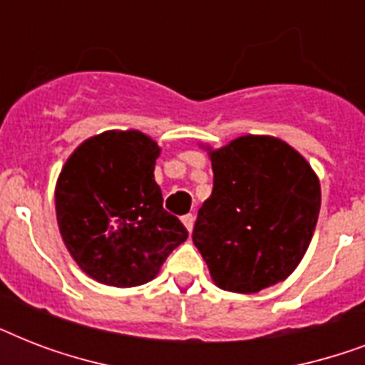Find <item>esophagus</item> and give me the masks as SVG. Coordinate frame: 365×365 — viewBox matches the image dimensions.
<instances>
[{"mask_svg":"<svg viewBox=\"0 0 365 365\" xmlns=\"http://www.w3.org/2000/svg\"><path fill=\"white\" fill-rule=\"evenodd\" d=\"M182 223L185 225V229H187L189 233H191V231H193V225H195L193 214H185V216L182 217Z\"/></svg>","mask_w":365,"mask_h":365,"instance_id":"esophagus-1","label":"esophagus"}]
</instances>
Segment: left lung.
Segmentation results:
<instances>
[{"mask_svg":"<svg viewBox=\"0 0 365 365\" xmlns=\"http://www.w3.org/2000/svg\"><path fill=\"white\" fill-rule=\"evenodd\" d=\"M208 151L214 189L199 210L193 242L217 288L257 294L303 259L320 214V180L280 138L246 134Z\"/></svg>","mask_w":365,"mask_h":365,"instance_id":"left-lung-1","label":"left lung"}]
</instances>
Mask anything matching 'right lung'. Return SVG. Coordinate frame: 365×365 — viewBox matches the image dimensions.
I'll return each mask as SVG.
<instances>
[{
    "instance_id": "right-lung-1",
    "label": "right lung",
    "mask_w": 365,
    "mask_h": 365,
    "mask_svg": "<svg viewBox=\"0 0 365 365\" xmlns=\"http://www.w3.org/2000/svg\"><path fill=\"white\" fill-rule=\"evenodd\" d=\"M159 143L140 130L87 138L62 166L54 187L66 248L85 274L106 286L134 288L153 280L187 239L163 208L155 182Z\"/></svg>"
}]
</instances>
